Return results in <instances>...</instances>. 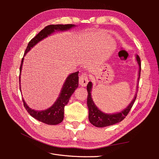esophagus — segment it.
I'll list each match as a JSON object with an SVG mask.
<instances>
[{"mask_svg":"<svg viewBox=\"0 0 159 159\" xmlns=\"http://www.w3.org/2000/svg\"><path fill=\"white\" fill-rule=\"evenodd\" d=\"M88 83V77L87 75L84 74L81 75H80L79 79V84L82 87H85Z\"/></svg>","mask_w":159,"mask_h":159,"instance_id":"esophagus-1","label":"esophagus"}]
</instances>
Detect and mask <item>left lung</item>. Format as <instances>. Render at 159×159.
Listing matches in <instances>:
<instances>
[{
	"label": "left lung",
	"instance_id": "left-lung-1",
	"mask_svg": "<svg viewBox=\"0 0 159 159\" xmlns=\"http://www.w3.org/2000/svg\"><path fill=\"white\" fill-rule=\"evenodd\" d=\"M136 59L137 61V63L139 66V80L140 78L141 74V59L138 55L136 56ZM91 88H92V83L89 81L87 85V90H88V100H87V104L88 107L89 109V122L93 125L97 127H104L107 126L113 125L114 124H116L117 123L121 122V121L126 117L128 115L130 110L132 108L133 105L134 104V101L137 98V93L134 95V98L133 99L127 108L123 109L122 111L119 112L114 114H107L102 112L100 111L96 105H95L93 101L91 98Z\"/></svg>",
	"mask_w": 159,
	"mask_h": 159
}]
</instances>
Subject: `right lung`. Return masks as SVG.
Wrapping results in <instances>:
<instances>
[{
	"label": "right lung",
	"mask_w": 159,
	"mask_h": 159,
	"mask_svg": "<svg viewBox=\"0 0 159 159\" xmlns=\"http://www.w3.org/2000/svg\"><path fill=\"white\" fill-rule=\"evenodd\" d=\"M74 25H51L46 26L44 29H42L35 37L29 42L26 47L25 54L22 59L21 64L20 67V75H19V81L20 82V74L22 68V64L24 60V57L25 56L26 53L30 51L32 47L34 46L38 42H39L48 36L50 35L51 34L54 32L55 30L57 31H65L70 30V28L74 27ZM79 71L74 72L71 74L64 82L63 87L61 88V93L59 95V98L57 99L56 102L53 104L52 107L46 109L44 111H36L32 109L28 106L25 103V100L22 98V102L24 106L26 109L32 117L36 119L38 121L42 122L48 125H57L60 123L64 119V107L68 104L70 98L74 92L76 88H78L79 84Z\"/></svg>",
	"instance_id": "right-lung-1"
}]
</instances>
